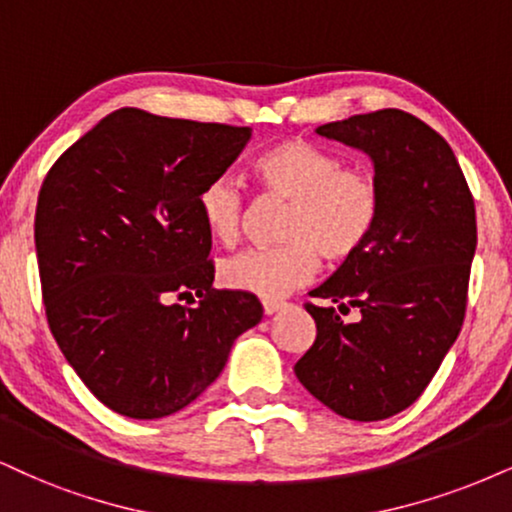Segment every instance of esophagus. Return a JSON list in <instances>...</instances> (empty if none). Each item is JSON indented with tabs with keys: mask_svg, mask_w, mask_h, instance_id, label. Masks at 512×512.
Masks as SVG:
<instances>
[{
	"mask_svg": "<svg viewBox=\"0 0 512 512\" xmlns=\"http://www.w3.org/2000/svg\"><path fill=\"white\" fill-rule=\"evenodd\" d=\"M285 306H287L285 301H280V299H263V313H266V315H273Z\"/></svg>",
	"mask_w": 512,
	"mask_h": 512,
	"instance_id": "esophagus-1",
	"label": "esophagus"
}]
</instances>
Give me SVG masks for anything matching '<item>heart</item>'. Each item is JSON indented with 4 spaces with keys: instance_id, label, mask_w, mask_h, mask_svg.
Here are the masks:
<instances>
[{
    "instance_id": "heart-1",
    "label": "heart",
    "mask_w": 512,
    "mask_h": 512,
    "mask_svg": "<svg viewBox=\"0 0 512 512\" xmlns=\"http://www.w3.org/2000/svg\"><path fill=\"white\" fill-rule=\"evenodd\" d=\"M268 197L289 201L282 223L287 244L249 249L227 258L220 282L263 299L285 296L318 273L320 254L330 263L356 258L375 235L382 216V187L365 166H344L330 149L285 140L263 149L251 163ZM201 225L220 246L239 242L246 201L235 180H211L197 197Z\"/></svg>"
}]
</instances>
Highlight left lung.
<instances>
[{"label": "left lung", "mask_w": 512, "mask_h": 512, "mask_svg": "<svg viewBox=\"0 0 512 512\" xmlns=\"http://www.w3.org/2000/svg\"><path fill=\"white\" fill-rule=\"evenodd\" d=\"M315 132L370 156L382 216L361 254L311 292L318 334L294 372L342 418L384 420L418 401L463 327L475 199L449 142L406 111L361 113ZM349 307L362 311L358 324L338 315Z\"/></svg>", "instance_id": "1"}]
</instances>
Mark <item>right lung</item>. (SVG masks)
Here are the masks:
<instances>
[{
    "instance_id": "1",
    "label": "right lung",
    "mask_w": 512,
    "mask_h": 512,
    "mask_svg": "<svg viewBox=\"0 0 512 512\" xmlns=\"http://www.w3.org/2000/svg\"><path fill=\"white\" fill-rule=\"evenodd\" d=\"M251 128L118 109L42 182L35 249L56 344L85 387L125 418L178 413L261 323L254 294L213 289L197 197ZM189 295L194 307L173 305Z\"/></svg>"
}]
</instances>
